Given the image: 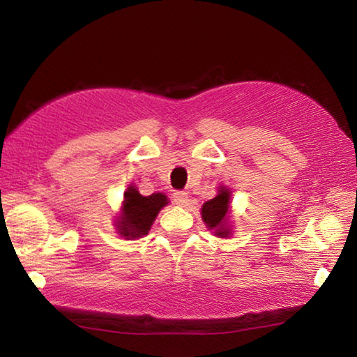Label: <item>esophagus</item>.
Masks as SVG:
<instances>
[{
	"label": "esophagus",
	"mask_w": 357,
	"mask_h": 357,
	"mask_svg": "<svg viewBox=\"0 0 357 357\" xmlns=\"http://www.w3.org/2000/svg\"><path fill=\"white\" fill-rule=\"evenodd\" d=\"M173 201L181 207H185L188 204V195L185 192H174L173 193Z\"/></svg>",
	"instance_id": "1"
}]
</instances>
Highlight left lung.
I'll list each match as a JSON object with an SVG mask.
<instances>
[{
    "label": "left lung",
    "instance_id": "1",
    "mask_svg": "<svg viewBox=\"0 0 357 357\" xmlns=\"http://www.w3.org/2000/svg\"><path fill=\"white\" fill-rule=\"evenodd\" d=\"M230 196L231 192L229 188L221 185L215 198L207 201L201 208L202 221L206 222L208 230H215V234L219 238H229L231 233L230 225L227 222L230 213Z\"/></svg>",
    "mask_w": 357,
    "mask_h": 357
}]
</instances>
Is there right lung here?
Masks as SVG:
<instances>
[{
    "label": "right lung",
    "instance_id": "right-lung-1",
    "mask_svg": "<svg viewBox=\"0 0 357 357\" xmlns=\"http://www.w3.org/2000/svg\"><path fill=\"white\" fill-rule=\"evenodd\" d=\"M167 204H169V199L165 195L153 193L150 196H142L138 188L130 185L124 193L121 215L116 219L118 233L126 239L144 236L149 233L158 213Z\"/></svg>",
    "mask_w": 357,
    "mask_h": 357
}]
</instances>
